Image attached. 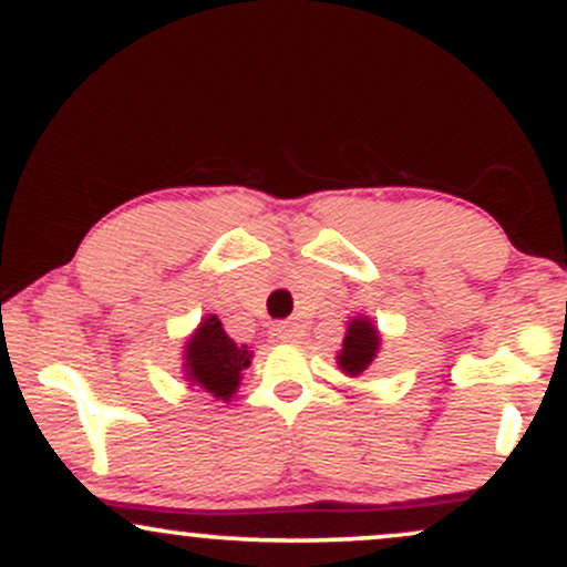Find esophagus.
<instances>
[{
    "label": "esophagus",
    "mask_w": 567,
    "mask_h": 567,
    "mask_svg": "<svg viewBox=\"0 0 567 567\" xmlns=\"http://www.w3.org/2000/svg\"><path fill=\"white\" fill-rule=\"evenodd\" d=\"M275 336L279 341H298L303 336V328L298 322H279L275 328Z\"/></svg>",
    "instance_id": "1"
}]
</instances>
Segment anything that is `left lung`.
Here are the masks:
<instances>
[{
  "label": "left lung",
  "mask_w": 567,
  "mask_h": 567,
  "mask_svg": "<svg viewBox=\"0 0 567 567\" xmlns=\"http://www.w3.org/2000/svg\"><path fill=\"white\" fill-rule=\"evenodd\" d=\"M379 349L381 333L373 320L370 317H354V320H349L347 336H343L341 349H338V368L351 375V379H357V375H362L373 365V360L379 357Z\"/></svg>",
  "instance_id": "obj_1"
}]
</instances>
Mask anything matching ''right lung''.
I'll list each match as a JSON object with an SVG mask.
<instances>
[{"mask_svg":"<svg viewBox=\"0 0 567 567\" xmlns=\"http://www.w3.org/2000/svg\"><path fill=\"white\" fill-rule=\"evenodd\" d=\"M252 351L247 343H234L216 315L202 317L184 347V381L216 400L229 402L250 368Z\"/></svg>","mask_w":567,"mask_h":567,"instance_id":"add662e5","label":"right lung"}]
</instances>
